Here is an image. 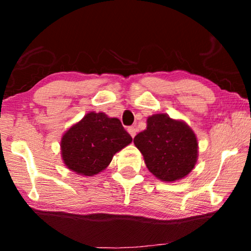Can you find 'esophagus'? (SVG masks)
<instances>
[{"label":"esophagus","mask_w":251,"mask_h":251,"mask_svg":"<svg viewBox=\"0 0 251 251\" xmlns=\"http://www.w3.org/2000/svg\"><path fill=\"white\" fill-rule=\"evenodd\" d=\"M128 132L130 133V136H131V137H132V138H133V137H135V136H136V132H137V128H136V126H129V128H128Z\"/></svg>","instance_id":"obj_1"}]
</instances>
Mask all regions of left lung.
Returning <instances> with one entry per match:
<instances>
[{
  "label": "left lung",
  "instance_id": "left-lung-1",
  "mask_svg": "<svg viewBox=\"0 0 251 251\" xmlns=\"http://www.w3.org/2000/svg\"><path fill=\"white\" fill-rule=\"evenodd\" d=\"M133 143L143 154L147 169L163 181L179 180L193 170L198 161V140L184 121L169 115L154 114L147 119L146 130Z\"/></svg>",
  "mask_w": 251,
  "mask_h": 251
}]
</instances>
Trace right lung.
I'll use <instances>...</instances> for the list:
<instances>
[{
    "label": "right lung",
    "instance_id": "1",
    "mask_svg": "<svg viewBox=\"0 0 251 251\" xmlns=\"http://www.w3.org/2000/svg\"><path fill=\"white\" fill-rule=\"evenodd\" d=\"M131 142L119 119L90 112L63 135L61 157L74 173L94 176L106 169L114 154Z\"/></svg>",
    "mask_w": 251,
    "mask_h": 251
}]
</instances>
